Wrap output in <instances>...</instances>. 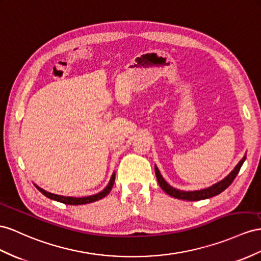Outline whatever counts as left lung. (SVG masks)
I'll use <instances>...</instances> for the list:
<instances>
[{
	"instance_id": "obj_1",
	"label": "left lung",
	"mask_w": 261,
	"mask_h": 261,
	"mask_svg": "<svg viewBox=\"0 0 261 261\" xmlns=\"http://www.w3.org/2000/svg\"><path fill=\"white\" fill-rule=\"evenodd\" d=\"M245 160H246V155L242 160H240L239 163L235 166V169H233L224 179H222V181H219L218 183L210 186V188L204 189V190H199V191L186 192V191H181V190L172 188L171 185H169L165 182V179L162 177L161 173H160L159 169L156 168V165H155V175L158 178L159 185L161 186V189L170 196L174 197V198H178V199H184V200H200V199H206V198H210L213 196H216L228 188V186L232 183L233 179H235V177L237 176L240 168H242L243 163L245 162Z\"/></svg>"
}]
</instances>
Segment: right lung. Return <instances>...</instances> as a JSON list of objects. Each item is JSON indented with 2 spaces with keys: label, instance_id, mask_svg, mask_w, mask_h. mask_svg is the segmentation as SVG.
I'll list each match as a JSON object with an SVG mask.
<instances>
[{
  "label": "right lung",
  "instance_id": "add662e5",
  "mask_svg": "<svg viewBox=\"0 0 261 261\" xmlns=\"http://www.w3.org/2000/svg\"><path fill=\"white\" fill-rule=\"evenodd\" d=\"M115 178H116V174L113 173L111 178H110V182L108 183V185L106 186V189H103L101 192L98 193V194L95 195H90V196H86V197H70V196H62V195H56V194H53V193L49 192H46L45 190L41 189L39 186H36V189L42 193L43 195H45L46 197H48L50 199H54L57 200V202H61L67 205H83V204H89L92 202H96L98 199H101L103 198L106 195H108L110 191L112 190V186L113 183H115Z\"/></svg>",
  "mask_w": 261,
  "mask_h": 261
}]
</instances>
